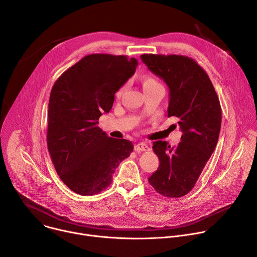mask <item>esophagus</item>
I'll list each match as a JSON object with an SVG mask.
<instances>
[{
    "mask_svg": "<svg viewBox=\"0 0 257 257\" xmlns=\"http://www.w3.org/2000/svg\"><path fill=\"white\" fill-rule=\"evenodd\" d=\"M134 151L137 152V153H140V152H148L150 151V148L149 145L144 143V142H140V143H137L135 146H134Z\"/></svg>",
    "mask_w": 257,
    "mask_h": 257,
    "instance_id": "1",
    "label": "esophagus"
}]
</instances>
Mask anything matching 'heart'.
Segmentation results:
<instances>
[{
    "mask_svg": "<svg viewBox=\"0 0 257 257\" xmlns=\"http://www.w3.org/2000/svg\"><path fill=\"white\" fill-rule=\"evenodd\" d=\"M155 84H160L156 79L152 78V77H146L144 80H143V87H146V86H150V85H155ZM123 92V88L119 89L118 92H117V97H120L121 94Z\"/></svg>",
    "mask_w": 257,
    "mask_h": 257,
    "instance_id": "b5f03b06",
    "label": "heart"
}]
</instances>
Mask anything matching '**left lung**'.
<instances>
[{
	"mask_svg": "<svg viewBox=\"0 0 257 257\" xmlns=\"http://www.w3.org/2000/svg\"><path fill=\"white\" fill-rule=\"evenodd\" d=\"M140 58L168 85V117H177L182 131L177 146L162 140L154 142L160 166L149 182L163 196L178 198L191 191L215 149L221 104L208 75L193 59L153 54Z\"/></svg>",
	"mask_w": 257,
	"mask_h": 257,
	"instance_id": "1",
	"label": "left lung"
}]
</instances>
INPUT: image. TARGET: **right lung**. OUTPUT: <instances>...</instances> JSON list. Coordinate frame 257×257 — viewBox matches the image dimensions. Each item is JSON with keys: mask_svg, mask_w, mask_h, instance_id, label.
<instances>
[{"mask_svg": "<svg viewBox=\"0 0 257 257\" xmlns=\"http://www.w3.org/2000/svg\"><path fill=\"white\" fill-rule=\"evenodd\" d=\"M137 64L126 56L88 55L52 88L48 150L61 180L75 193L93 195L105 189L133 152L131 141L108 137L97 120L112 108L115 93L133 76Z\"/></svg>", "mask_w": 257, "mask_h": 257, "instance_id": "1", "label": "right lung"}]
</instances>
